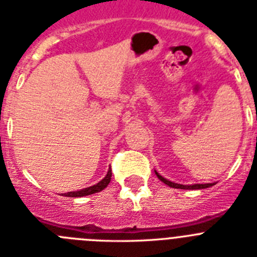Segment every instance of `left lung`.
Listing matches in <instances>:
<instances>
[{
    "label": "left lung",
    "mask_w": 257,
    "mask_h": 257,
    "mask_svg": "<svg viewBox=\"0 0 257 257\" xmlns=\"http://www.w3.org/2000/svg\"><path fill=\"white\" fill-rule=\"evenodd\" d=\"M155 173H156L157 178L161 180V182H164L165 184H168L169 187H173V188H180V189H202V188H209V187H212L214 186V183H207V184H192V186H183V184H178V183H174V182H170V180L165 179L164 177H161L159 173L155 170Z\"/></svg>",
    "instance_id": "left-lung-1"
}]
</instances>
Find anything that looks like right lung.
<instances>
[{
    "mask_svg": "<svg viewBox=\"0 0 257 257\" xmlns=\"http://www.w3.org/2000/svg\"><path fill=\"white\" fill-rule=\"evenodd\" d=\"M110 180H111V168L108 169L107 174L106 177L103 178L101 182H98L94 186L88 187V188H83L80 191H75V192H68V193H64L62 196H66V197H83V196H88V195H93V193H97V192L102 191L107 187V184L110 183Z\"/></svg>",
    "mask_w": 257,
    "mask_h": 257,
    "instance_id": "right-lung-1",
    "label": "right lung"
}]
</instances>
